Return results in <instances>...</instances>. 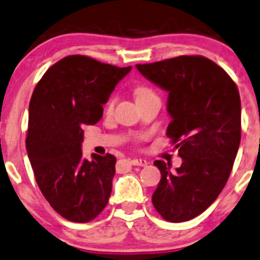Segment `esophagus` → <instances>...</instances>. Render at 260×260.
Instances as JSON below:
<instances>
[{
    "mask_svg": "<svg viewBox=\"0 0 260 260\" xmlns=\"http://www.w3.org/2000/svg\"><path fill=\"white\" fill-rule=\"evenodd\" d=\"M130 164L134 165V167H146V165H148V161H146L145 159L134 157V159L130 160Z\"/></svg>",
    "mask_w": 260,
    "mask_h": 260,
    "instance_id": "1",
    "label": "esophagus"
}]
</instances>
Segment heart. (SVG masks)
<instances>
[{
    "instance_id": "1",
    "label": "heart",
    "mask_w": 260,
    "mask_h": 260,
    "mask_svg": "<svg viewBox=\"0 0 260 260\" xmlns=\"http://www.w3.org/2000/svg\"><path fill=\"white\" fill-rule=\"evenodd\" d=\"M134 92H135L136 101L141 100V99L148 98V96L154 95V92H152L151 90L148 89V87H145V86H138L135 89V91H134ZM112 106H114V99H111V100L108 103V109H109V110H110Z\"/></svg>"
}]
</instances>
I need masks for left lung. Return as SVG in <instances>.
Instances as JSON below:
<instances>
[{
    "mask_svg": "<svg viewBox=\"0 0 260 260\" xmlns=\"http://www.w3.org/2000/svg\"><path fill=\"white\" fill-rule=\"evenodd\" d=\"M136 69L168 91L167 135L183 159L175 171L170 162H154L161 179L152 204L165 220H190L215 202L229 179L242 134L239 91L204 56H179Z\"/></svg>",
    "mask_w": 260,
    "mask_h": 260,
    "instance_id": "left-lung-1",
    "label": "left lung"
}]
</instances>
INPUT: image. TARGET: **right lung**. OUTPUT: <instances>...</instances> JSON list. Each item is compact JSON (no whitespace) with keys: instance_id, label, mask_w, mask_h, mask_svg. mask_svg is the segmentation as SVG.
<instances>
[{"instance_id":"obj_1","label":"right lung","mask_w":260,"mask_h":260,"mask_svg":"<svg viewBox=\"0 0 260 260\" xmlns=\"http://www.w3.org/2000/svg\"><path fill=\"white\" fill-rule=\"evenodd\" d=\"M131 70L82 55L66 56L45 72L28 109L26 149L40 190L61 216L95 219L109 202L116 157H82L84 125L103 117V105Z\"/></svg>"}]
</instances>
